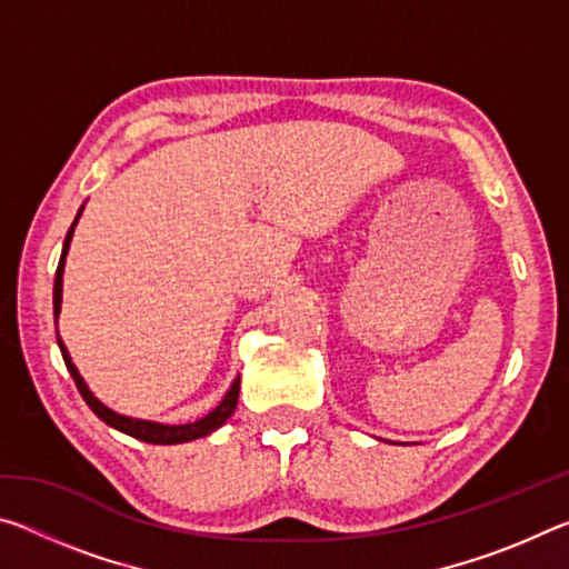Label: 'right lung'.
<instances>
[{"instance_id":"add662e5","label":"right lung","mask_w":569,"mask_h":569,"mask_svg":"<svg viewBox=\"0 0 569 569\" xmlns=\"http://www.w3.org/2000/svg\"><path fill=\"white\" fill-rule=\"evenodd\" d=\"M82 210H84V206L77 210L74 223L70 226V230H67V238H64V246H62V256H60V266H57V273H54V326H57V319H60V311H62V276H64L67 250H70L72 236H74V226H77V220H80ZM57 346H60L67 371H70V377L74 379V387H77V391L82 393L84 403H88V407L94 413H98V417L104 423H108V427L118 429V431H122V435H128L132 439L148 441V445H182V441H192V439L213 435L216 429L223 427V423L230 419V413L236 411L238 391H240V377H236L233 383H230V389L226 391V397L220 399L218 407L213 411H208L206 417L196 419V421H188V423H160V421H150V419L124 417V413H118V411H112L110 407H104V403L90 391L88 383H84V379L80 377V371H77V366L72 361L70 351H67V346L62 341L60 331H57Z\"/></svg>"}]
</instances>
